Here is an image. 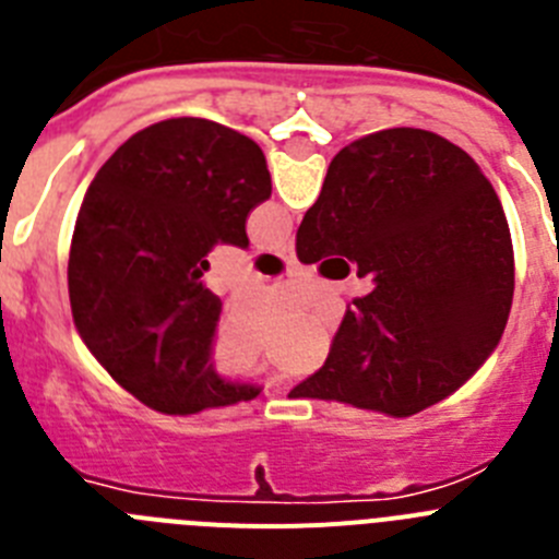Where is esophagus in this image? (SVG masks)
I'll return each instance as SVG.
<instances>
[{
  "label": "esophagus",
  "instance_id": "34e87169",
  "mask_svg": "<svg viewBox=\"0 0 559 559\" xmlns=\"http://www.w3.org/2000/svg\"><path fill=\"white\" fill-rule=\"evenodd\" d=\"M274 254L283 257V260H288V263H294V260H296V249H294V243H290V240H288V243L276 246Z\"/></svg>",
  "mask_w": 559,
  "mask_h": 559
}]
</instances>
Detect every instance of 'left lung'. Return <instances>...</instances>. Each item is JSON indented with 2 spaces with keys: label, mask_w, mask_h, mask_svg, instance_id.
Listing matches in <instances>:
<instances>
[{
  "label": "left lung",
  "mask_w": 559,
  "mask_h": 559,
  "mask_svg": "<svg viewBox=\"0 0 559 559\" xmlns=\"http://www.w3.org/2000/svg\"><path fill=\"white\" fill-rule=\"evenodd\" d=\"M269 195L260 145L199 117L133 133L88 187L69 249L72 319L147 408L199 414L263 392L212 364L221 302L201 274L218 243L249 246L246 218Z\"/></svg>",
  "instance_id": "left-lung-1"
}]
</instances>
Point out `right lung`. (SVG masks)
<instances>
[{"mask_svg":"<svg viewBox=\"0 0 559 559\" xmlns=\"http://www.w3.org/2000/svg\"><path fill=\"white\" fill-rule=\"evenodd\" d=\"M344 254L374 288L353 299L324 367L288 397L412 417L456 392L501 341L515 254L476 162L431 131L389 128L330 162L296 257Z\"/></svg>","mask_w":559,"mask_h":559,"instance_id":"obj_1","label":"right lung"}]
</instances>
